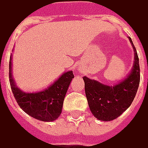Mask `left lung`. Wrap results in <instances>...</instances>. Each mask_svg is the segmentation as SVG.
Instances as JSON below:
<instances>
[{"mask_svg":"<svg viewBox=\"0 0 148 148\" xmlns=\"http://www.w3.org/2000/svg\"><path fill=\"white\" fill-rule=\"evenodd\" d=\"M129 39L134 50V63L126 79L112 86L83 77L90 111L100 121H110L120 116L131 105L138 91L140 82L139 59L131 38Z\"/></svg>","mask_w":148,"mask_h":148,"instance_id":"obj_1","label":"left lung"}]
</instances>
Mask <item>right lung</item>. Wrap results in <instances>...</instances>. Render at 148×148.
Wrapping results in <instances>:
<instances>
[{
  "label": "right lung",
  "mask_w": 148,
  "mask_h": 148,
  "mask_svg": "<svg viewBox=\"0 0 148 148\" xmlns=\"http://www.w3.org/2000/svg\"><path fill=\"white\" fill-rule=\"evenodd\" d=\"M12 58H10L9 79L14 99L18 106L32 117L42 121H53L60 116L69 85L74 77L72 71L63 73L53 85L43 91L25 93L20 90L12 77Z\"/></svg>",
  "instance_id": "add662e5"
}]
</instances>
